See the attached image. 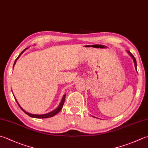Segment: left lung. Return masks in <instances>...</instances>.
<instances>
[{
  "label": "left lung",
  "instance_id": "obj_1",
  "mask_svg": "<svg viewBox=\"0 0 148 148\" xmlns=\"http://www.w3.org/2000/svg\"><path fill=\"white\" fill-rule=\"evenodd\" d=\"M128 54L130 55V56H131L132 57L133 60H134V63H135V69H136V70H137V62H136V60H135V57L134 56V55H133V54H132L131 53H130V51H128Z\"/></svg>",
  "mask_w": 148,
  "mask_h": 148
}]
</instances>
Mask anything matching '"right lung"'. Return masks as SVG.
I'll use <instances>...</instances> for the list:
<instances>
[{
	"mask_svg": "<svg viewBox=\"0 0 148 148\" xmlns=\"http://www.w3.org/2000/svg\"><path fill=\"white\" fill-rule=\"evenodd\" d=\"M27 48H26V49H25L24 51H23L20 54V55L19 56L17 57V58L16 59V60L14 61V65H15V63H16V60L18 59V58L20 57V55H21L23 53H24V52L26 50V49H27ZM14 65H13V67H14ZM14 99H15V100H16V103H17V104H18V106H20V108L22 109V110L24 112H25L26 114L27 115H28L29 116H30V117H34V118H38V119H45V118H49V117H53V116H54L55 115H56L58 113V112H60V110H62V107H63V104H64V102H65V94L63 95V98H62V101H61V103H60V104L59 105V106H58V108H56V109L55 110H54L53 111H52V112H49V113H47V114H42V115H36V114H29V113H28V112H27L26 111H25L24 109H23L21 106H20V105L18 104V103L17 102V101H16V98H15V97L14 96Z\"/></svg>",
	"mask_w": 148,
	"mask_h": 148,
	"instance_id": "add662e5",
	"label": "right lung"
}]
</instances>
